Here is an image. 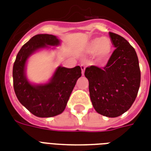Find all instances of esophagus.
Instances as JSON below:
<instances>
[{"mask_svg":"<svg viewBox=\"0 0 151 151\" xmlns=\"http://www.w3.org/2000/svg\"><path fill=\"white\" fill-rule=\"evenodd\" d=\"M81 69H82V75H84V72H85L86 66L84 65H81Z\"/></svg>","mask_w":151,"mask_h":151,"instance_id":"obj_1","label":"esophagus"}]
</instances>
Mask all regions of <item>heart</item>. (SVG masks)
<instances>
[{
  "label": "heart",
  "instance_id": "1",
  "mask_svg": "<svg viewBox=\"0 0 151 151\" xmlns=\"http://www.w3.org/2000/svg\"><path fill=\"white\" fill-rule=\"evenodd\" d=\"M88 54L95 53V58L98 61L103 62L108 60L112 52V43L110 39L107 37L95 38L91 40L86 47Z\"/></svg>",
  "mask_w": 151,
  "mask_h": 151
}]
</instances>
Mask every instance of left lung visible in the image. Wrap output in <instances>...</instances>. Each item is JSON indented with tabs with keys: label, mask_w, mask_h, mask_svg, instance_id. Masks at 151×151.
<instances>
[{
	"label": "left lung",
	"mask_w": 151,
	"mask_h": 151,
	"mask_svg": "<svg viewBox=\"0 0 151 151\" xmlns=\"http://www.w3.org/2000/svg\"><path fill=\"white\" fill-rule=\"evenodd\" d=\"M116 49L104 69L91 65L85 70L92 105L98 113L117 117L135 101L141 72L135 49L124 38L109 32Z\"/></svg>",
	"instance_id": "1"
}]
</instances>
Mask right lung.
<instances>
[{"label": "right lung", "instance_id": "1", "mask_svg": "<svg viewBox=\"0 0 151 151\" xmlns=\"http://www.w3.org/2000/svg\"><path fill=\"white\" fill-rule=\"evenodd\" d=\"M60 40L52 35H35L22 47L13 67L14 89L17 98L31 113L38 117H52L62 113L78 79L82 76L80 66L72 69L59 66L50 81L34 85L26 77V63L39 49L58 46Z\"/></svg>", "mask_w": 151, "mask_h": 151}]
</instances>
